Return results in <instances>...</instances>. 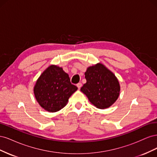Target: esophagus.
<instances>
[{"mask_svg":"<svg viewBox=\"0 0 157 157\" xmlns=\"http://www.w3.org/2000/svg\"><path fill=\"white\" fill-rule=\"evenodd\" d=\"M77 86L78 87V89H80V88H81V86H82V84H81V83H78V84H77Z\"/></svg>","mask_w":157,"mask_h":157,"instance_id":"34e87169","label":"esophagus"}]
</instances>
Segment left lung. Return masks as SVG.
<instances>
[{"label": "left lung", "instance_id": "1", "mask_svg": "<svg viewBox=\"0 0 157 157\" xmlns=\"http://www.w3.org/2000/svg\"><path fill=\"white\" fill-rule=\"evenodd\" d=\"M84 75L86 82L80 91L97 108L105 109L111 107L117 101L121 91L115 74L103 64L98 63L88 67Z\"/></svg>", "mask_w": 157, "mask_h": 157}]
</instances>
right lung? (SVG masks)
<instances>
[{
    "label": "right lung",
    "instance_id": "right-lung-1",
    "mask_svg": "<svg viewBox=\"0 0 157 157\" xmlns=\"http://www.w3.org/2000/svg\"><path fill=\"white\" fill-rule=\"evenodd\" d=\"M77 89L71 83L69 75L62 67L51 65L37 79L33 92L42 108L55 113L67 105L69 98Z\"/></svg>",
    "mask_w": 157,
    "mask_h": 157
}]
</instances>
